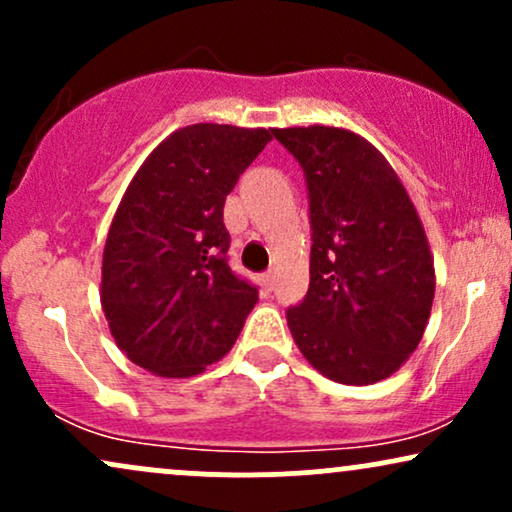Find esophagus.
I'll use <instances>...</instances> for the list:
<instances>
[{"label":"esophagus","instance_id":"esophagus-1","mask_svg":"<svg viewBox=\"0 0 512 512\" xmlns=\"http://www.w3.org/2000/svg\"><path fill=\"white\" fill-rule=\"evenodd\" d=\"M262 286H264V291H272L274 289V272L262 274Z\"/></svg>","mask_w":512,"mask_h":512}]
</instances>
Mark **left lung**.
Wrapping results in <instances>:
<instances>
[{
	"instance_id": "obj_1",
	"label": "left lung",
	"mask_w": 512,
	"mask_h": 512,
	"mask_svg": "<svg viewBox=\"0 0 512 512\" xmlns=\"http://www.w3.org/2000/svg\"><path fill=\"white\" fill-rule=\"evenodd\" d=\"M305 170L310 286L289 308L293 342L342 385L390 378L419 346L436 267L409 192L387 158L351 129H272Z\"/></svg>"
}]
</instances>
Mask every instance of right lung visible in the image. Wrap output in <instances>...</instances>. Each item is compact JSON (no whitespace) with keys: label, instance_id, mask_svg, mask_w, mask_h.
Returning <instances> with one entry per match:
<instances>
[{"label":"right lung","instance_id":"obj_1","mask_svg":"<svg viewBox=\"0 0 512 512\" xmlns=\"http://www.w3.org/2000/svg\"><path fill=\"white\" fill-rule=\"evenodd\" d=\"M272 132L199 122L146 156L103 250L101 305L115 344L158 378H190L236 344L257 289L226 260V195Z\"/></svg>","mask_w":512,"mask_h":512}]
</instances>
